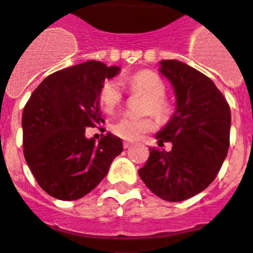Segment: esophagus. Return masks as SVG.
<instances>
[{
	"label": "esophagus",
	"mask_w": 253,
	"mask_h": 253,
	"mask_svg": "<svg viewBox=\"0 0 253 253\" xmlns=\"http://www.w3.org/2000/svg\"><path fill=\"white\" fill-rule=\"evenodd\" d=\"M131 146H132V142H128V140H125V142H123V147H125V148H128V147Z\"/></svg>",
	"instance_id": "esophagus-1"
}]
</instances>
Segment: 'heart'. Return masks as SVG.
<instances>
[{
    "label": "heart",
    "instance_id": "b5f03b06",
    "mask_svg": "<svg viewBox=\"0 0 253 253\" xmlns=\"http://www.w3.org/2000/svg\"><path fill=\"white\" fill-rule=\"evenodd\" d=\"M126 84L131 93L144 95L142 113L152 114L156 118L164 119L168 114L166 95V84L155 72L139 71L127 77ZM123 91L114 80L105 81L99 90V102L107 113H113L122 103ZM155 123L151 117H122L111 125L113 134L125 140H135L154 128Z\"/></svg>",
    "mask_w": 253,
    "mask_h": 253
}]
</instances>
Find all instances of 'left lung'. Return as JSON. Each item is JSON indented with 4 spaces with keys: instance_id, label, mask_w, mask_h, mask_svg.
<instances>
[{
    "instance_id": "8db88e82",
    "label": "left lung",
    "mask_w": 253,
    "mask_h": 253,
    "mask_svg": "<svg viewBox=\"0 0 253 253\" xmlns=\"http://www.w3.org/2000/svg\"><path fill=\"white\" fill-rule=\"evenodd\" d=\"M160 73L172 84L176 110L156 134L146 166L138 170L147 188L169 202L188 200L208 188L219 172L230 146L231 111L208 76L178 60L160 61Z\"/></svg>"
}]
</instances>
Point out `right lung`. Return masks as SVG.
<instances>
[{
	"label": "right lung",
	"instance_id": "obj_1",
	"mask_svg": "<svg viewBox=\"0 0 253 253\" xmlns=\"http://www.w3.org/2000/svg\"><path fill=\"white\" fill-rule=\"evenodd\" d=\"M119 67L89 60L49 75L26 103L22 114L23 154L47 194L75 201L91 192L123 151L122 140L107 132L95 142L85 127L103 123L99 90Z\"/></svg>",
	"mask_w": 253,
	"mask_h": 253
}]
</instances>
